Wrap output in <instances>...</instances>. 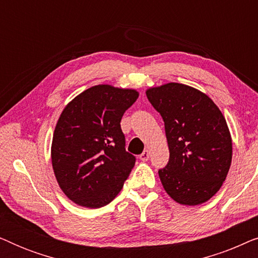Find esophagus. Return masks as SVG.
I'll return each mask as SVG.
<instances>
[{
    "mask_svg": "<svg viewBox=\"0 0 258 258\" xmlns=\"http://www.w3.org/2000/svg\"><path fill=\"white\" fill-rule=\"evenodd\" d=\"M149 156H150V153L148 150H144L142 154L140 155V160L143 161V162H147L148 160H149Z\"/></svg>",
    "mask_w": 258,
    "mask_h": 258,
    "instance_id": "esophagus-1",
    "label": "esophagus"
}]
</instances>
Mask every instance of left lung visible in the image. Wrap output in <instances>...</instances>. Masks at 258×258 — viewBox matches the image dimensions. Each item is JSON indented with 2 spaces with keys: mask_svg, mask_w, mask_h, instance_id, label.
Instances as JSON below:
<instances>
[{
  "mask_svg": "<svg viewBox=\"0 0 258 258\" xmlns=\"http://www.w3.org/2000/svg\"><path fill=\"white\" fill-rule=\"evenodd\" d=\"M164 122L169 162L158 170L168 195L185 206L210 200L225 181L231 136L217 105L195 88L168 83L147 90Z\"/></svg>",
  "mask_w": 258,
  "mask_h": 258,
  "instance_id": "left-lung-1",
  "label": "left lung"
}]
</instances>
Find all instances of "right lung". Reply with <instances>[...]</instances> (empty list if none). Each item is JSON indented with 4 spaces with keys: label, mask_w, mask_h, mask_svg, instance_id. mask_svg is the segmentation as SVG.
I'll return each instance as SVG.
<instances>
[{
    "label": "right lung",
    "mask_w": 258,
    "mask_h": 258,
    "mask_svg": "<svg viewBox=\"0 0 258 258\" xmlns=\"http://www.w3.org/2000/svg\"><path fill=\"white\" fill-rule=\"evenodd\" d=\"M137 97L136 90L100 84L74 98L59 116L52 169L63 192L79 206H107L132 172L136 157L125 150L121 119Z\"/></svg>",
    "instance_id": "1"
}]
</instances>
